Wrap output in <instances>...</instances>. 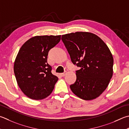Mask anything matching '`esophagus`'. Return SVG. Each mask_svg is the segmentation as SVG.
<instances>
[{
  "label": "esophagus",
  "mask_w": 129,
  "mask_h": 129,
  "mask_svg": "<svg viewBox=\"0 0 129 129\" xmlns=\"http://www.w3.org/2000/svg\"><path fill=\"white\" fill-rule=\"evenodd\" d=\"M65 74H66V72H64V73H61L60 75L62 77H64L65 76Z\"/></svg>",
  "instance_id": "1"
}]
</instances>
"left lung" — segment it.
I'll list each match as a JSON object with an SVG mask.
<instances>
[{"label":"left lung","mask_w":129,"mask_h":129,"mask_svg":"<svg viewBox=\"0 0 129 129\" xmlns=\"http://www.w3.org/2000/svg\"><path fill=\"white\" fill-rule=\"evenodd\" d=\"M61 40L72 62L81 68L76 72V82L70 86L72 92L85 100L99 96L113 76V58L107 44L88 32L62 35Z\"/></svg>","instance_id":"left-lung-1"}]
</instances>
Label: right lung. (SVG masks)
<instances>
[{
	"label": "right lung",
	"mask_w": 129,
	"mask_h": 129,
	"mask_svg": "<svg viewBox=\"0 0 129 129\" xmlns=\"http://www.w3.org/2000/svg\"><path fill=\"white\" fill-rule=\"evenodd\" d=\"M60 39L61 36H36L26 42L18 51L14 73L19 87L30 99H43L52 92L58 78L51 73L47 56Z\"/></svg>",
	"instance_id": "obj_1"
}]
</instances>
